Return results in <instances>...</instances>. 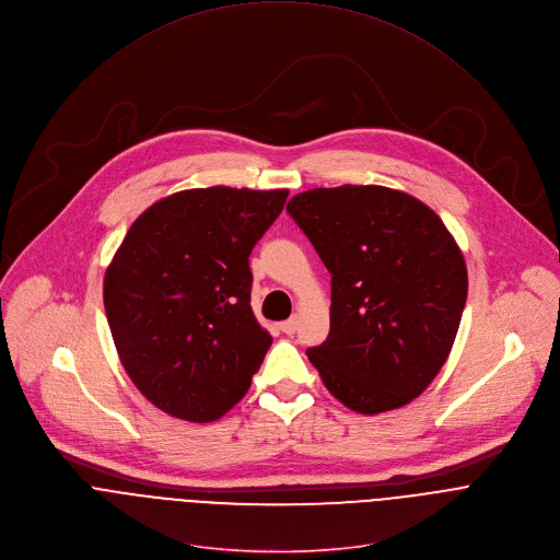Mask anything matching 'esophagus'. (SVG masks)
<instances>
[{"label": "esophagus", "mask_w": 560, "mask_h": 560, "mask_svg": "<svg viewBox=\"0 0 560 560\" xmlns=\"http://www.w3.org/2000/svg\"><path fill=\"white\" fill-rule=\"evenodd\" d=\"M296 325H299V318L296 316H292V318H288V320H283L281 325H279V329L283 331V334H294L296 331Z\"/></svg>", "instance_id": "obj_1"}]
</instances>
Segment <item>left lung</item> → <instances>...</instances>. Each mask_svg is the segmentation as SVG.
<instances>
[{
	"mask_svg": "<svg viewBox=\"0 0 560 560\" xmlns=\"http://www.w3.org/2000/svg\"><path fill=\"white\" fill-rule=\"evenodd\" d=\"M288 213L331 275L329 336L307 349L323 385L362 416L409 405L459 329L468 272L455 237L424 202L378 184L310 189Z\"/></svg>",
	"mask_w": 560,
	"mask_h": 560,
	"instance_id": "1",
	"label": "left lung"
}]
</instances>
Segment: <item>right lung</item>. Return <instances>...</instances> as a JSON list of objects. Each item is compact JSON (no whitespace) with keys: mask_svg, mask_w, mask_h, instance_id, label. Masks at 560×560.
I'll use <instances>...</instances> for the list:
<instances>
[{"mask_svg":"<svg viewBox=\"0 0 560 560\" xmlns=\"http://www.w3.org/2000/svg\"><path fill=\"white\" fill-rule=\"evenodd\" d=\"M288 189L209 186L166 196L129 226L103 301L136 389L186 422H215L250 389L272 336L250 307V250Z\"/></svg>","mask_w":560,"mask_h":560,"instance_id":"add662e5","label":"right lung"}]
</instances>
